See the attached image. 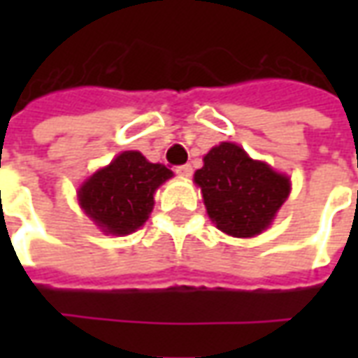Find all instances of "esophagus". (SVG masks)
<instances>
[{
  "mask_svg": "<svg viewBox=\"0 0 358 358\" xmlns=\"http://www.w3.org/2000/svg\"><path fill=\"white\" fill-rule=\"evenodd\" d=\"M192 172H194L192 164H182V166H176V174H178L180 178H189V176H192Z\"/></svg>",
  "mask_w": 358,
  "mask_h": 358,
  "instance_id": "esophagus-1",
  "label": "esophagus"
}]
</instances>
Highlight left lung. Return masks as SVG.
<instances>
[{
  "mask_svg": "<svg viewBox=\"0 0 358 358\" xmlns=\"http://www.w3.org/2000/svg\"><path fill=\"white\" fill-rule=\"evenodd\" d=\"M194 182L201 187L210 220L234 238H253L266 230L292 189L285 174L251 159L232 141H222L203 157Z\"/></svg>",
  "mask_w": 358,
  "mask_h": 358,
  "instance_id": "obj_1",
  "label": "left lung"
}]
</instances>
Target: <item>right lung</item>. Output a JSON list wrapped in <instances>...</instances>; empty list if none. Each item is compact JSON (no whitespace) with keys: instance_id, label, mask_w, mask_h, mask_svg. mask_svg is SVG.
<instances>
[{"instance_id":"right-lung-1","label":"right lung","mask_w":358,"mask_h":358,"mask_svg":"<svg viewBox=\"0 0 358 358\" xmlns=\"http://www.w3.org/2000/svg\"><path fill=\"white\" fill-rule=\"evenodd\" d=\"M169 178L172 171L164 164L149 163L140 151H122L82 184L78 203L103 232L126 236L148 220L153 194Z\"/></svg>"}]
</instances>
